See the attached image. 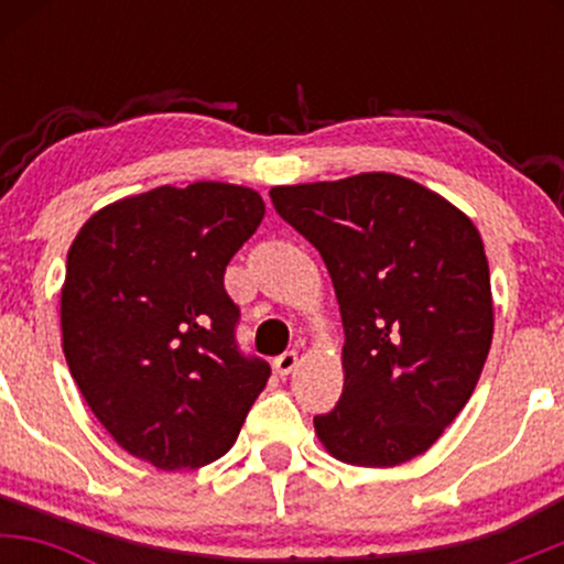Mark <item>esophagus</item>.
I'll return each instance as SVG.
<instances>
[{"label": "esophagus", "mask_w": 564, "mask_h": 564, "mask_svg": "<svg viewBox=\"0 0 564 564\" xmlns=\"http://www.w3.org/2000/svg\"><path fill=\"white\" fill-rule=\"evenodd\" d=\"M275 373L278 377H289L296 366H300V355L296 352H283L281 358H275Z\"/></svg>", "instance_id": "esophagus-1"}]
</instances>
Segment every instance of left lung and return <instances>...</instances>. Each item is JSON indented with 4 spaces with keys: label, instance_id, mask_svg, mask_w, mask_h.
<instances>
[{
    "label": "left lung",
    "instance_id": "1",
    "mask_svg": "<svg viewBox=\"0 0 564 564\" xmlns=\"http://www.w3.org/2000/svg\"><path fill=\"white\" fill-rule=\"evenodd\" d=\"M270 198L321 251L345 326V390L315 435L355 467L411 462L467 405L494 341L480 230L392 172L275 185Z\"/></svg>",
    "mask_w": 564,
    "mask_h": 564
}]
</instances>
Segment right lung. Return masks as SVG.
Segmentation results:
<instances>
[{"mask_svg": "<svg viewBox=\"0 0 564 564\" xmlns=\"http://www.w3.org/2000/svg\"><path fill=\"white\" fill-rule=\"evenodd\" d=\"M246 185H161L97 209L68 249L61 328L97 422L156 469H198L236 443L270 366L236 345L225 268L260 228Z\"/></svg>", "mask_w": 564, "mask_h": 564, "instance_id": "1", "label": "right lung"}]
</instances>
